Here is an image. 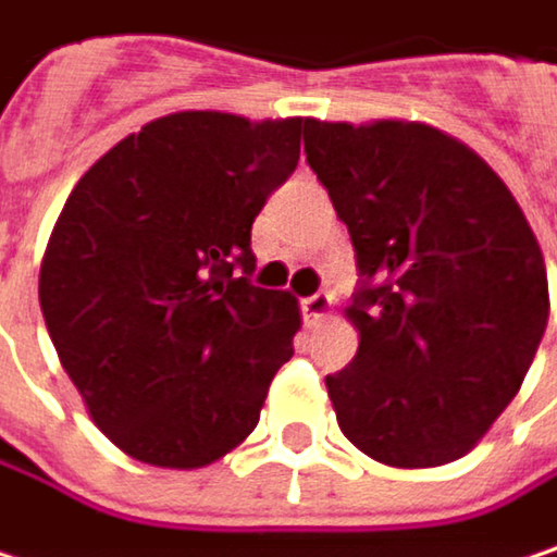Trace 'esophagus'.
I'll use <instances>...</instances> for the list:
<instances>
[{
    "mask_svg": "<svg viewBox=\"0 0 557 557\" xmlns=\"http://www.w3.org/2000/svg\"><path fill=\"white\" fill-rule=\"evenodd\" d=\"M331 295L327 292H318V295H311V298H305L301 301V311H305V321L308 324H318V321H324L327 314H331Z\"/></svg>",
    "mask_w": 557,
    "mask_h": 557,
    "instance_id": "1",
    "label": "esophagus"
}]
</instances>
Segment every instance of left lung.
<instances>
[{"mask_svg": "<svg viewBox=\"0 0 557 557\" xmlns=\"http://www.w3.org/2000/svg\"><path fill=\"white\" fill-rule=\"evenodd\" d=\"M305 154L350 230L357 357L327 376L341 431L389 467L463 457L516 399L548 324L539 239L447 133L311 120Z\"/></svg>", "mask_w": 557, "mask_h": 557, "instance_id": "1", "label": "left lung"}]
</instances>
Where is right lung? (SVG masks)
Masks as SVG:
<instances>
[{
  "instance_id": "add662e5",
  "label": "right lung",
  "mask_w": 557,
  "mask_h": 557,
  "mask_svg": "<svg viewBox=\"0 0 557 557\" xmlns=\"http://www.w3.org/2000/svg\"><path fill=\"white\" fill-rule=\"evenodd\" d=\"M308 123L161 116L77 181L51 230L48 334L97 428L141 463L230 454L295 354L298 301L246 275L252 220L295 171Z\"/></svg>"
}]
</instances>
